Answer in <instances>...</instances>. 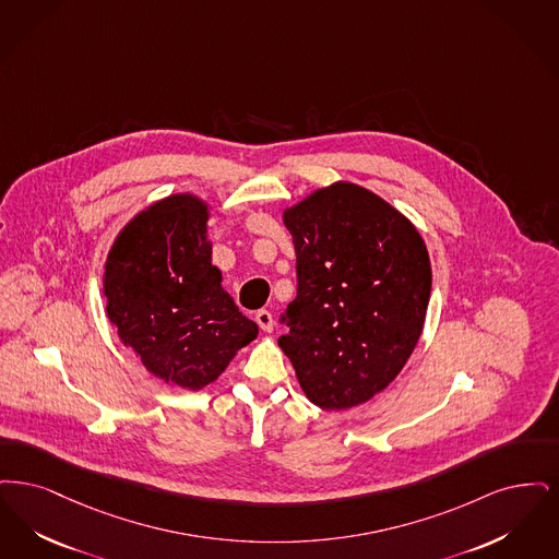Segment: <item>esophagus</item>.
<instances>
[{
  "label": "esophagus",
  "mask_w": 559,
  "mask_h": 559,
  "mask_svg": "<svg viewBox=\"0 0 559 559\" xmlns=\"http://www.w3.org/2000/svg\"><path fill=\"white\" fill-rule=\"evenodd\" d=\"M257 323H259V328L263 330V332H273V328H275V323H273V316H271V311H265V309H261L257 316Z\"/></svg>",
  "instance_id": "obj_1"
}]
</instances>
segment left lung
<instances>
[{"mask_svg": "<svg viewBox=\"0 0 559 559\" xmlns=\"http://www.w3.org/2000/svg\"><path fill=\"white\" fill-rule=\"evenodd\" d=\"M282 218L298 288L280 346L313 405L357 407L401 373L421 336L428 248L409 218L350 181L313 190Z\"/></svg>", "mask_w": 559, "mask_h": 559, "instance_id": "left-lung-1", "label": "left lung"}]
</instances>
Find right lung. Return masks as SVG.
I'll return each mask as SVG.
<instances>
[{"label": "right lung", "instance_id": "add662e5", "mask_svg": "<svg viewBox=\"0 0 559 559\" xmlns=\"http://www.w3.org/2000/svg\"><path fill=\"white\" fill-rule=\"evenodd\" d=\"M209 217V202L190 192L152 202L115 238L102 280L122 344L152 376L186 390L215 382L259 334L221 286Z\"/></svg>", "mask_w": 559, "mask_h": 559}]
</instances>
